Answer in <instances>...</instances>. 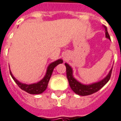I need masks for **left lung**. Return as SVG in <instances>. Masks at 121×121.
Here are the masks:
<instances>
[{
	"mask_svg": "<svg viewBox=\"0 0 121 121\" xmlns=\"http://www.w3.org/2000/svg\"><path fill=\"white\" fill-rule=\"evenodd\" d=\"M103 26L105 30L106 37L108 39H110V35L108 32L107 28L104 26ZM65 66L66 68V76L69 82L70 88L76 94L81 96L89 95L91 94H93L102 88L110 80V77L112 75V68L109 73L108 74L105 78H104L103 80L99 81L97 82L92 83L91 84H83L74 78L73 76V69L69 64L65 63Z\"/></svg>",
	"mask_w": 121,
	"mask_h": 121,
	"instance_id": "1",
	"label": "left lung"
}]
</instances>
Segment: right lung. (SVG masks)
Instances as JSON below:
<instances>
[{
	"instance_id": "add662e5",
	"label": "right lung",
	"mask_w": 121,
	"mask_h": 121,
	"mask_svg": "<svg viewBox=\"0 0 121 121\" xmlns=\"http://www.w3.org/2000/svg\"><path fill=\"white\" fill-rule=\"evenodd\" d=\"M62 62H63V60L62 59H58L56 61L52 62L48 67L47 71L44 78L37 83L31 84H26L22 83L21 82H19L18 80H17L14 77L13 74L11 73V70H9V71H10L11 77L13 78L14 81L21 90L25 91L30 94H40L42 92H44L46 90V89L47 88L48 84L50 77L52 76V74L55 67L57 66L58 64H62Z\"/></svg>"
}]
</instances>
